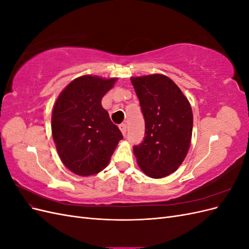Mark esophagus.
Wrapping results in <instances>:
<instances>
[{"label": "esophagus", "mask_w": 249, "mask_h": 249, "mask_svg": "<svg viewBox=\"0 0 249 249\" xmlns=\"http://www.w3.org/2000/svg\"><path fill=\"white\" fill-rule=\"evenodd\" d=\"M119 129H120V131H122L124 136H125V134H126V124H119Z\"/></svg>", "instance_id": "esophagus-1"}]
</instances>
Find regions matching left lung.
I'll return each mask as SVG.
<instances>
[{
  "mask_svg": "<svg viewBox=\"0 0 249 249\" xmlns=\"http://www.w3.org/2000/svg\"><path fill=\"white\" fill-rule=\"evenodd\" d=\"M145 122V136L133 147L141 170L153 178L175 172L190 146L193 114L189 101L164 74L131 78Z\"/></svg>",
  "mask_w": 249,
  "mask_h": 249,
  "instance_id": "obj_1",
  "label": "left lung"
}]
</instances>
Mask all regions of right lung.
Masks as SVG:
<instances>
[{"instance_id": "1", "label": "right lung", "mask_w": 249, "mask_h": 249, "mask_svg": "<svg viewBox=\"0 0 249 249\" xmlns=\"http://www.w3.org/2000/svg\"><path fill=\"white\" fill-rule=\"evenodd\" d=\"M116 78L82 76L59 94L52 113V134L62 163L88 177L106 168L123 134L102 107Z\"/></svg>"}]
</instances>
